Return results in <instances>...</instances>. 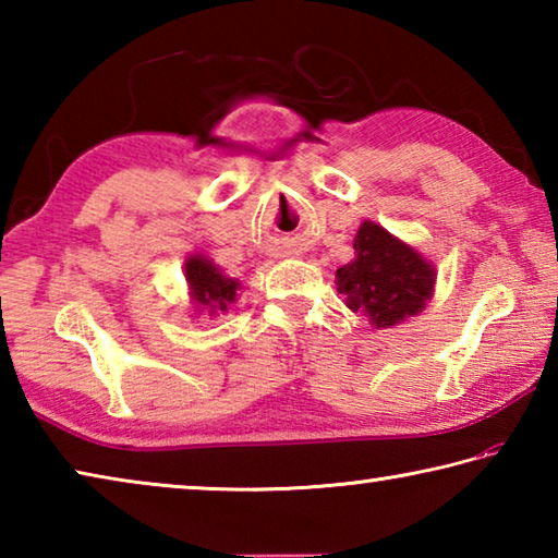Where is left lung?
Masks as SVG:
<instances>
[{
    "instance_id": "8db88e82",
    "label": "left lung",
    "mask_w": 558,
    "mask_h": 558,
    "mask_svg": "<svg viewBox=\"0 0 558 558\" xmlns=\"http://www.w3.org/2000/svg\"><path fill=\"white\" fill-rule=\"evenodd\" d=\"M335 286L352 313H362L374 329H386L426 310L436 292V266L381 223L362 221L354 260L337 270Z\"/></svg>"
}]
</instances>
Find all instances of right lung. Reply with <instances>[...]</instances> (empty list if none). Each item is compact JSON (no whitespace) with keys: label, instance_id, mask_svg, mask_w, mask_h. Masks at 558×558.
<instances>
[{"label":"right lung","instance_id":"1","mask_svg":"<svg viewBox=\"0 0 558 558\" xmlns=\"http://www.w3.org/2000/svg\"><path fill=\"white\" fill-rule=\"evenodd\" d=\"M184 280L192 300V317L206 313L216 317L219 313H229V307L239 300L241 282L223 276V270L204 253H189L184 260Z\"/></svg>","mask_w":558,"mask_h":558}]
</instances>
